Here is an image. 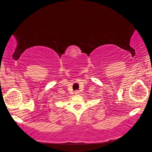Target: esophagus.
<instances>
[{
	"label": "esophagus",
	"instance_id": "esophagus-1",
	"mask_svg": "<svg viewBox=\"0 0 152 152\" xmlns=\"http://www.w3.org/2000/svg\"><path fill=\"white\" fill-rule=\"evenodd\" d=\"M79 93H80L79 91H77H77H75V94H79Z\"/></svg>",
	"mask_w": 152,
	"mask_h": 152
}]
</instances>
